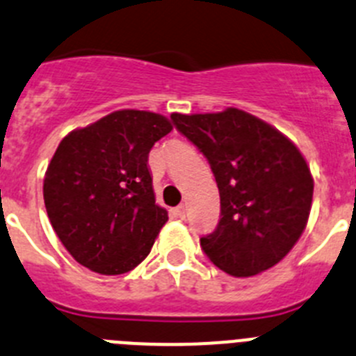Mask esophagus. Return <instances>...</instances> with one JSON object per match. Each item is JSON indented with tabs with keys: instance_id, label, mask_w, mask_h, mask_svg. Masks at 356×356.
Listing matches in <instances>:
<instances>
[{
	"instance_id": "34e87169",
	"label": "esophagus",
	"mask_w": 356,
	"mask_h": 356,
	"mask_svg": "<svg viewBox=\"0 0 356 356\" xmlns=\"http://www.w3.org/2000/svg\"><path fill=\"white\" fill-rule=\"evenodd\" d=\"M172 217H176V219H184L185 217V207L180 205V207H176V209L171 210Z\"/></svg>"
}]
</instances>
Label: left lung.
<instances>
[{
	"instance_id": "8db88e82",
	"label": "left lung",
	"mask_w": 356,
	"mask_h": 356,
	"mask_svg": "<svg viewBox=\"0 0 356 356\" xmlns=\"http://www.w3.org/2000/svg\"><path fill=\"white\" fill-rule=\"evenodd\" d=\"M172 124L209 160L221 197V219L201 248L232 276L276 266L303 234L314 180L300 149L262 119L226 108L172 114Z\"/></svg>"
}]
</instances>
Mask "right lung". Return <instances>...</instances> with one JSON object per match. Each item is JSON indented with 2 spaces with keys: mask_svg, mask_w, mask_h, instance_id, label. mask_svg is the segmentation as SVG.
Masks as SVG:
<instances>
[{
  "mask_svg": "<svg viewBox=\"0 0 356 356\" xmlns=\"http://www.w3.org/2000/svg\"><path fill=\"white\" fill-rule=\"evenodd\" d=\"M171 130L160 114L118 110L58 144L44 178V205L78 264L122 275L149 254L168 212L155 203L147 156Z\"/></svg>",
  "mask_w": 356,
  "mask_h": 356,
  "instance_id": "add662e5",
  "label": "right lung"
}]
</instances>
